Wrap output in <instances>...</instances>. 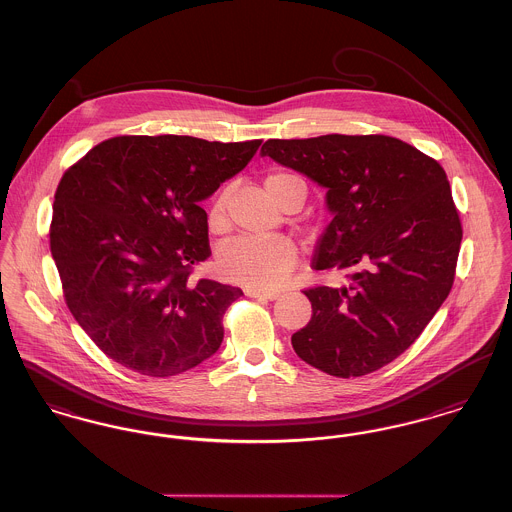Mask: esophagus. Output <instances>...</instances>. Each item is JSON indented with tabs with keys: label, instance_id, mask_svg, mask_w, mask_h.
I'll use <instances>...</instances> for the list:
<instances>
[{
	"label": "esophagus",
	"instance_id": "obj_1",
	"mask_svg": "<svg viewBox=\"0 0 512 512\" xmlns=\"http://www.w3.org/2000/svg\"><path fill=\"white\" fill-rule=\"evenodd\" d=\"M248 297H254V299H264V301H273L277 299V291H264V289H254V287H246L244 291Z\"/></svg>",
	"mask_w": 512,
	"mask_h": 512
}]
</instances>
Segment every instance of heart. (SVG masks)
I'll use <instances>...</instances> for the list:
<instances>
[{
	"mask_svg": "<svg viewBox=\"0 0 512 512\" xmlns=\"http://www.w3.org/2000/svg\"><path fill=\"white\" fill-rule=\"evenodd\" d=\"M266 192L279 205L285 204L293 190H303L305 184L299 176L289 172H272L266 182ZM231 198V188H223L207 209L209 229L221 233L227 229L229 217L227 207ZM297 264V248L289 239L272 237H240L225 244L217 256L219 272L227 279L237 281L254 289H272L279 285Z\"/></svg>",
	"mask_w": 512,
	"mask_h": 512,
	"instance_id": "1",
	"label": "heart"
}]
</instances>
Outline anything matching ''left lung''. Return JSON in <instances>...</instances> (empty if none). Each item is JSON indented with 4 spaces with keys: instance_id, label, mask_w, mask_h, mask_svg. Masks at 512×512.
I'll return each instance as SVG.
<instances>
[{
    "instance_id": "1",
    "label": "left lung",
    "mask_w": 512,
    "mask_h": 512,
    "mask_svg": "<svg viewBox=\"0 0 512 512\" xmlns=\"http://www.w3.org/2000/svg\"><path fill=\"white\" fill-rule=\"evenodd\" d=\"M326 188L332 221L314 270H341V287L305 291L312 318L295 353L340 378L402 355L450 293L462 225L443 167L388 136L268 139L260 151Z\"/></svg>"
}]
</instances>
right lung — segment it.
<instances>
[{"instance_id":"obj_1","label":"right lung","mask_w":512,"mask_h":512,"mask_svg":"<svg viewBox=\"0 0 512 512\" xmlns=\"http://www.w3.org/2000/svg\"><path fill=\"white\" fill-rule=\"evenodd\" d=\"M262 139L120 136L62 176L50 250L73 318L112 361L174 376L209 359L239 287L192 281L209 258L202 202L242 171Z\"/></svg>"}]
</instances>
